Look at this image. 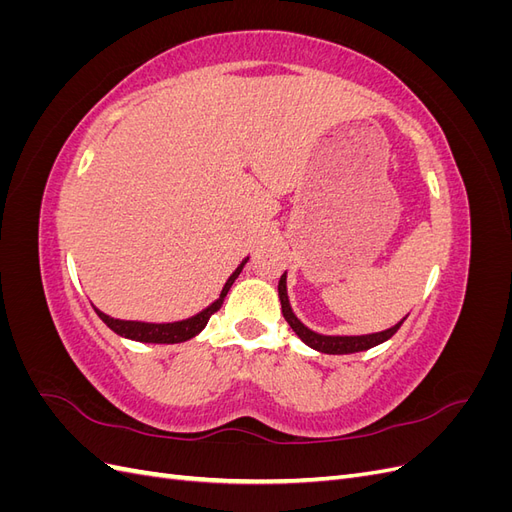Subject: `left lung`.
Listing matches in <instances>:
<instances>
[{
    "label": "left lung",
    "mask_w": 512,
    "mask_h": 512,
    "mask_svg": "<svg viewBox=\"0 0 512 512\" xmlns=\"http://www.w3.org/2000/svg\"><path fill=\"white\" fill-rule=\"evenodd\" d=\"M277 292H280V303H282V314L286 318V322L290 324V329L297 333L301 337V342H305L309 348H314L318 352H324V354H352V352H363V350H369L374 348L382 342H386V339H391L397 329L404 324V318L401 322H397L395 327L386 329V331H380V333H369V335H320L312 329H307L305 324L294 316L292 307H290V301H288V290H286V273L280 277V284H277Z\"/></svg>",
    "instance_id": "8db88e82"
}]
</instances>
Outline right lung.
Listing matches in <instances>:
<instances>
[{"mask_svg":"<svg viewBox=\"0 0 512 512\" xmlns=\"http://www.w3.org/2000/svg\"><path fill=\"white\" fill-rule=\"evenodd\" d=\"M245 262H247V258L235 269V273H232V275L228 277V282L224 284V288H222V292H220V299L213 301L207 309H203V312H198V314L192 316V318H185V320H179V322H162V324H156V322L117 320V318L106 316L104 312H100V309H96V307H94V309H96V314L102 318V322L106 324L108 329L115 331V333L121 335V337L134 339V342H143V344H181V342H188V339L196 337L200 331H203V329L207 327L209 318L222 307L224 297L228 294L230 286L235 284L239 273L243 271Z\"/></svg>","mask_w":512,"mask_h":512,"instance_id":"1","label":"right lung"}]
</instances>
